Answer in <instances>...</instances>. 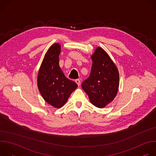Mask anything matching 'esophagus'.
<instances>
[{
    "instance_id": "34e87169",
    "label": "esophagus",
    "mask_w": 156,
    "mask_h": 156,
    "mask_svg": "<svg viewBox=\"0 0 156 156\" xmlns=\"http://www.w3.org/2000/svg\"><path fill=\"white\" fill-rule=\"evenodd\" d=\"M75 82L76 83V84H78V86L80 85V83H81V82H80V80L79 79H76V80H75Z\"/></svg>"
}]
</instances>
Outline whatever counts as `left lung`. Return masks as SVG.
Here are the masks:
<instances>
[{"label":"left lung","instance_id":"1","mask_svg":"<svg viewBox=\"0 0 156 156\" xmlns=\"http://www.w3.org/2000/svg\"><path fill=\"white\" fill-rule=\"evenodd\" d=\"M91 73L81 87L92 104L104 108L116 96L119 86V73L117 66L101 48L98 47L91 56Z\"/></svg>","mask_w":156,"mask_h":156}]
</instances>
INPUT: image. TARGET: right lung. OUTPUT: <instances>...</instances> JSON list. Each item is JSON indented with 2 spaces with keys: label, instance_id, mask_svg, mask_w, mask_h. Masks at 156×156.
I'll use <instances>...</instances> for the list:
<instances>
[{
  "label": "right lung",
  "instance_id": "obj_1",
  "mask_svg": "<svg viewBox=\"0 0 156 156\" xmlns=\"http://www.w3.org/2000/svg\"><path fill=\"white\" fill-rule=\"evenodd\" d=\"M60 45L55 43L44 55L37 75V86L43 99L55 108L67 101L78 84L64 75L59 66Z\"/></svg>",
  "mask_w": 156,
  "mask_h": 156
}]
</instances>
